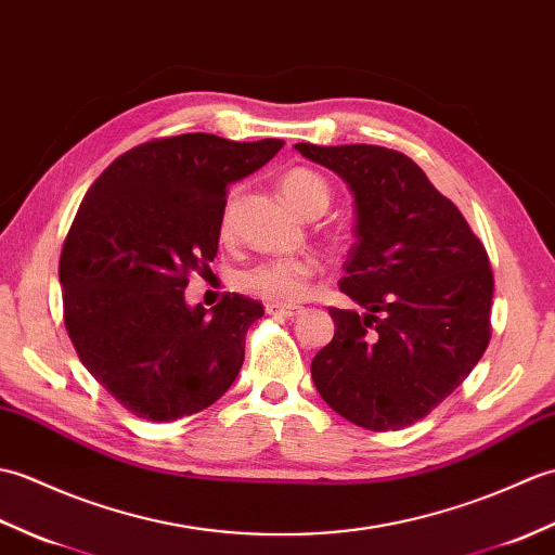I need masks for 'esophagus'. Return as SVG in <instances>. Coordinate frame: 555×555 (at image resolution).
Returning <instances> with one entry per match:
<instances>
[{"label":"esophagus","mask_w":555,"mask_h":555,"mask_svg":"<svg viewBox=\"0 0 555 555\" xmlns=\"http://www.w3.org/2000/svg\"><path fill=\"white\" fill-rule=\"evenodd\" d=\"M266 313L273 315V318H294V315L301 313V309H297V306H273V304H268Z\"/></svg>","instance_id":"34e87169"}]
</instances>
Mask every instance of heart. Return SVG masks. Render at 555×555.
Listing matches in <instances>:
<instances>
[{"mask_svg":"<svg viewBox=\"0 0 555 555\" xmlns=\"http://www.w3.org/2000/svg\"><path fill=\"white\" fill-rule=\"evenodd\" d=\"M282 196L289 202L294 211L311 218L320 216L332 199L327 180L311 168H289L280 180ZM237 192L232 190L220 211V232L230 235L232 218H235ZM318 273L313 258H270L242 270L237 275V287L251 297L273 306H292L301 301L311 289V280Z\"/></svg>","mask_w":555,"mask_h":555,"instance_id":"1","label":"heart"}]
</instances>
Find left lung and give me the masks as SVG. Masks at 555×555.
<instances>
[{
	"instance_id": "obj_1",
	"label": "left lung",
	"mask_w": 555,
	"mask_h": 555,
	"mask_svg": "<svg viewBox=\"0 0 555 555\" xmlns=\"http://www.w3.org/2000/svg\"><path fill=\"white\" fill-rule=\"evenodd\" d=\"M297 152L349 184L356 242L339 289L359 311L332 306L335 337L311 375L332 411L387 433L433 413L470 375L491 339L485 244L423 168L375 144Z\"/></svg>"
}]
</instances>
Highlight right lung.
<instances>
[{
    "label": "right lung",
    "instance_id": "1",
    "mask_svg": "<svg viewBox=\"0 0 555 555\" xmlns=\"http://www.w3.org/2000/svg\"><path fill=\"white\" fill-rule=\"evenodd\" d=\"M282 144L158 138L120 154L85 194L59 258L64 323L82 365L132 415L178 421L235 382L263 306L225 294L208 313L184 304V287L211 270L228 184Z\"/></svg>",
    "mask_w": 555,
    "mask_h": 555
}]
</instances>
